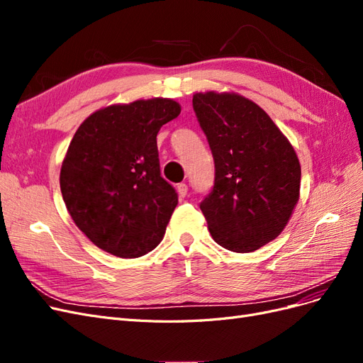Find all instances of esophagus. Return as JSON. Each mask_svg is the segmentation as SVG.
I'll list each match as a JSON object with an SVG mask.
<instances>
[{
  "label": "esophagus",
  "mask_w": 363,
  "mask_h": 363,
  "mask_svg": "<svg viewBox=\"0 0 363 363\" xmlns=\"http://www.w3.org/2000/svg\"><path fill=\"white\" fill-rule=\"evenodd\" d=\"M177 192H179L180 199H184V196L188 195V184H186V183H179L177 184Z\"/></svg>",
  "instance_id": "esophagus-1"
}]
</instances>
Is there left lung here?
Here are the masks:
<instances>
[{"mask_svg":"<svg viewBox=\"0 0 363 363\" xmlns=\"http://www.w3.org/2000/svg\"><path fill=\"white\" fill-rule=\"evenodd\" d=\"M194 112L212 150L213 188L200 208L215 242L251 252L286 227L300 196L301 168L265 111L238 94H195Z\"/></svg>","mask_w":363,"mask_h":363,"instance_id":"1","label":"left lung"}]
</instances>
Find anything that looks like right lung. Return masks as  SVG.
I'll list each match as a JSON object with an SVG mask.
<instances>
[{
  "instance_id": "obj_1",
  "label": "right lung",
  "mask_w": 363,
  "mask_h": 363,
  "mask_svg": "<svg viewBox=\"0 0 363 363\" xmlns=\"http://www.w3.org/2000/svg\"><path fill=\"white\" fill-rule=\"evenodd\" d=\"M168 98L101 108L75 131L60 169V191L75 225L118 257L155 250L179 195L160 175L156 136L180 115Z\"/></svg>"
}]
</instances>
